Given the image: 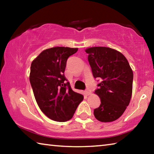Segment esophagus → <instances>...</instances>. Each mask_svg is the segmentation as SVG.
Returning a JSON list of instances; mask_svg holds the SVG:
<instances>
[{"label": "esophagus", "instance_id": "obj_1", "mask_svg": "<svg viewBox=\"0 0 154 154\" xmlns=\"http://www.w3.org/2000/svg\"><path fill=\"white\" fill-rule=\"evenodd\" d=\"M85 94L86 96H89L91 94V91L89 90H86L85 91Z\"/></svg>", "mask_w": 154, "mask_h": 154}]
</instances>
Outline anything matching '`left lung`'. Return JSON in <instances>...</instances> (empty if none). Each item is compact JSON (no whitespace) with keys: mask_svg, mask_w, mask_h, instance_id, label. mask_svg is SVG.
<instances>
[{"mask_svg":"<svg viewBox=\"0 0 154 154\" xmlns=\"http://www.w3.org/2000/svg\"><path fill=\"white\" fill-rule=\"evenodd\" d=\"M94 78H100L94 93L100 105L94 110L96 119L111 122L118 119L128 106L132 93L133 72L121 52L106 47L85 49Z\"/></svg>","mask_w":154,"mask_h":154,"instance_id":"left-lung-1","label":"left lung"}]
</instances>
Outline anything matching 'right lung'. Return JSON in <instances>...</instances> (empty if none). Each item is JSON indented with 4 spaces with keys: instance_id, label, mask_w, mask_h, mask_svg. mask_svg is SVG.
I'll return each mask as SVG.
<instances>
[{
    "instance_id": "obj_1",
    "label": "right lung",
    "mask_w": 154,
    "mask_h": 154,
    "mask_svg": "<svg viewBox=\"0 0 154 154\" xmlns=\"http://www.w3.org/2000/svg\"><path fill=\"white\" fill-rule=\"evenodd\" d=\"M78 48L54 47L43 50L31 63L30 82L41 111L56 122L71 119L83 95L74 92L66 83L64 70L70 56Z\"/></svg>"
}]
</instances>
